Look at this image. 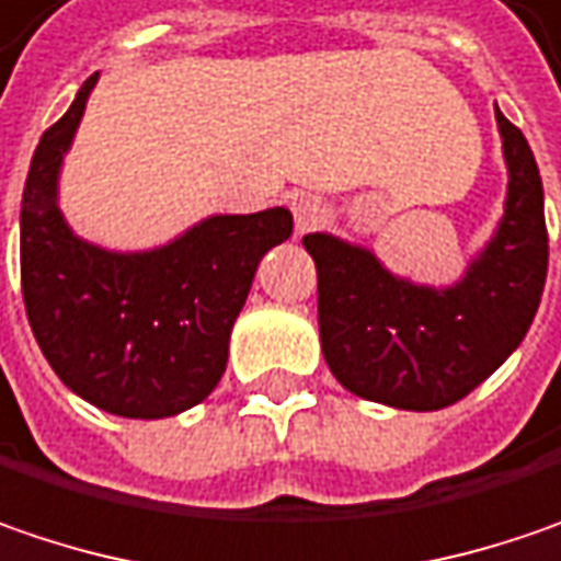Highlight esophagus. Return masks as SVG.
<instances>
[{"label":"esophagus","mask_w":561,"mask_h":561,"mask_svg":"<svg viewBox=\"0 0 561 561\" xmlns=\"http://www.w3.org/2000/svg\"><path fill=\"white\" fill-rule=\"evenodd\" d=\"M290 210H294V224L299 233L316 230L324 220V214H328L322 198H316V195H296L294 202H290Z\"/></svg>","instance_id":"esophagus-1"}]
</instances>
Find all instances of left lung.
I'll return each mask as SVG.
<instances>
[{"instance_id": "obj_1", "label": "left lung", "mask_w": 561, "mask_h": 561, "mask_svg": "<svg viewBox=\"0 0 561 561\" xmlns=\"http://www.w3.org/2000/svg\"><path fill=\"white\" fill-rule=\"evenodd\" d=\"M508 170L502 217L455 284L433 287L381 265L369 245L306 233L319 271V334L334 378L366 401L442 410L518 351L547 284L543 183L534 151L502 110Z\"/></svg>"}]
</instances>
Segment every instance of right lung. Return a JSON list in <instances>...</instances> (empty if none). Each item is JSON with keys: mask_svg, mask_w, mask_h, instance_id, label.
<instances>
[{"mask_svg": "<svg viewBox=\"0 0 561 561\" xmlns=\"http://www.w3.org/2000/svg\"><path fill=\"white\" fill-rule=\"evenodd\" d=\"M46 128L21 195V290L31 331L62 385L113 416L163 420L202 404L227 369L230 331L267 249L294 214H208L154 249L119 252L78 237L59 176L88 98Z\"/></svg>", "mask_w": 561, "mask_h": 561, "instance_id": "1", "label": "right lung"}]
</instances>
